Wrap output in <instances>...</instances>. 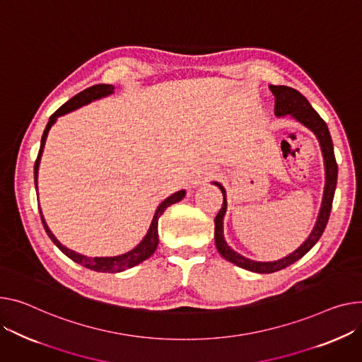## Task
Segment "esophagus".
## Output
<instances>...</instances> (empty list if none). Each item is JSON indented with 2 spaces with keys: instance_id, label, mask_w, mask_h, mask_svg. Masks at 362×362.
Listing matches in <instances>:
<instances>
[{
  "instance_id": "esophagus-1",
  "label": "esophagus",
  "mask_w": 362,
  "mask_h": 362,
  "mask_svg": "<svg viewBox=\"0 0 362 362\" xmlns=\"http://www.w3.org/2000/svg\"><path fill=\"white\" fill-rule=\"evenodd\" d=\"M211 177H212V172H205L204 175H201V176H198V177L195 179V183H201V182H205V180L211 179Z\"/></svg>"
}]
</instances>
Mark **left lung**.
I'll list each match as a JSON object with an SVG mask.
<instances>
[{
  "label": "left lung",
  "mask_w": 362,
  "mask_h": 362,
  "mask_svg": "<svg viewBox=\"0 0 362 362\" xmlns=\"http://www.w3.org/2000/svg\"><path fill=\"white\" fill-rule=\"evenodd\" d=\"M272 94L275 95V115L278 117L281 116H286L290 115L291 117H294L297 122H300L301 125H304L305 128H308L313 134L316 135V138L319 139L320 148H322V154H323V160H325V173H326V183H325V192H323V201H322V208L317 216V221L315 228L310 233V235L307 237L305 242L293 253H290L288 256L279 259V260H274V262H256L252 259H247L245 256H242L240 253L234 252L224 240V230H223V221H224V215L227 211V197H226V189L221 186V183L218 182H212L214 185L218 186L223 192V206L220 209V212L216 214L215 216V246L216 250L220 252V255L237 264L238 268L247 269L250 272H256V274H272L276 271H281L286 267H290L294 262H297L298 259H301L313 246H315L319 238L322 237L326 224L329 221V215L332 211V202H333V197H334V189H336V183H338V164H336V158H334V153H333V142H332V136L329 132V128L326 125L325 120L320 117V115L311 107V105L308 103V100L304 98V95L286 86H269Z\"/></svg>",
  "instance_id": "obj_1"
}]
</instances>
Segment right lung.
I'll return each mask as SVG.
<instances>
[{
    "mask_svg": "<svg viewBox=\"0 0 362 362\" xmlns=\"http://www.w3.org/2000/svg\"><path fill=\"white\" fill-rule=\"evenodd\" d=\"M113 86L110 84H95V86H91L86 90H83L81 93L76 94L74 98L69 99L65 105H62L51 117H49V122H47L45 131H43V135H42V141H40V150H39V154H37V158L35 161V186L37 187V172H39V163H40V157H42V153H43V148H45V142H46V136H47V132H49L51 127L55 124L57 117L65 115V113H69L72 110H76L93 100H98V99H102V98H106V95L112 94L113 93ZM186 195V190H179L176 192V194H173L172 197H168L167 199H164L158 208L156 209V214L153 216V221H151V226L146 234V237L142 238V242L135 247L132 249L131 252L128 253H124L120 256H113V257H88V256H84V255H80L74 250H71L68 247H65L64 245H61L58 242V238L52 234V231L49 230V227H47L43 215H42V211L39 209L40 212V218H42V224L45 227V231L47 233V235H49V238L52 240V242L55 243V246L64 253L71 260H74L76 263L81 264V267L87 268V269H91V271H95V272H109V274H113V272H122L125 269H129L132 267H135V264L144 262L146 259H148L157 249L158 246V218L161 216V214L165 211V208H168L170 205L182 201Z\"/></svg>",
    "mask_w": 362,
    "mask_h": 362,
    "instance_id": "add662e5",
    "label": "right lung"
}]
</instances>
